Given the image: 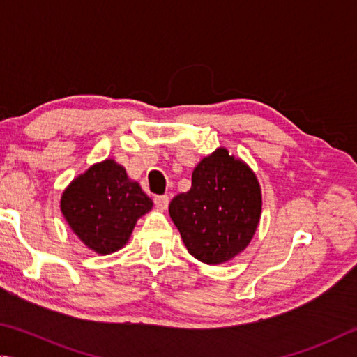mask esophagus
Instances as JSON below:
<instances>
[{"mask_svg":"<svg viewBox=\"0 0 357 357\" xmlns=\"http://www.w3.org/2000/svg\"><path fill=\"white\" fill-rule=\"evenodd\" d=\"M153 202H155V205H156V208L166 210L167 205H169V197H167V196H155Z\"/></svg>","mask_w":357,"mask_h":357,"instance_id":"obj_1","label":"esophagus"}]
</instances>
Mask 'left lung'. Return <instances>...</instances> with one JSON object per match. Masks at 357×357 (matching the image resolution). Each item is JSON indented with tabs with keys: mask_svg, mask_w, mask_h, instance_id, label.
Returning a JSON list of instances; mask_svg holds the SVG:
<instances>
[{
	"mask_svg": "<svg viewBox=\"0 0 357 357\" xmlns=\"http://www.w3.org/2000/svg\"><path fill=\"white\" fill-rule=\"evenodd\" d=\"M260 211L257 178L226 149L199 162L191 190L169 204V215L188 252L208 265L224 264L249 245Z\"/></svg>",
	"mask_w": 357,
	"mask_h": 357,
	"instance_id": "obj_1",
	"label": "left lung"
}]
</instances>
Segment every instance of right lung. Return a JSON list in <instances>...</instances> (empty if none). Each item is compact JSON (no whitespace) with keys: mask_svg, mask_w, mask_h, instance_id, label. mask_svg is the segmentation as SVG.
<instances>
[{"mask_svg":"<svg viewBox=\"0 0 357 357\" xmlns=\"http://www.w3.org/2000/svg\"><path fill=\"white\" fill-rule=\"evenodd\" d=\"M152 201L122 166L106 160L75 178L61 199L68 226L87 248L109 254L127 243L137 218Z\"/></svg>","mask_w":357,"mask_h":357,"instance_id":"1","label":"right lung"}]
</instances>
